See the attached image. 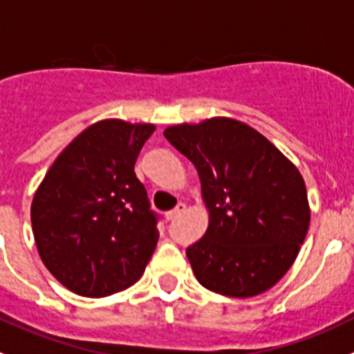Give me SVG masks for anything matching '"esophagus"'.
<instances>
[{
	"instance_id": "obj_1",
	"label": "esophagus",
	"mask_w": 354,
	"mask_h": 354,
	"mask_svg": "<svg viewBox=\"0 0 354 354\" xmlns=\"http://www.w3.org/2000/svg\"><path fill=\"white\" fill-rule=\"evenodd\" d=\"M185 208H187V206L183 205V203H178V206L174 209H171V212H167L165 213V218H167V221H173V218H176V216H180L181 213L185 212Z\"/></svg>"
}]
</instances>
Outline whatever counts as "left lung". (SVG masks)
<instances>
[{"mask_svg": "<svg viewBox=\"0 0 354 354\" xmlns=\"http://www.w3.org/2000/svg\"><path fill=\"white\" fill-rule=\"evenodd\" d=\"M164 138L196 165L209 209L205 236L187 247L197 280L234 298L275 286L310 222L298 169L259 132L229 118L169 127Z\"/></svg>", "mask_w": 354, "mask_h": 354, "instance_id": "left-lung-1", "label": "left lung"}]
</instances>
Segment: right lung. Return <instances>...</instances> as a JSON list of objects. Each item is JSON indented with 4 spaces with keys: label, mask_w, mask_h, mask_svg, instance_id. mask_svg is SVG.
<instances>
[{
    "label": "right lung",
    "mask_w": 354,
    "mask_h": 354,
    "mask_svg": "<svg viewBox=\"0 0 354 354\" xmlns=\"http://www.w3.org/2000/svg\"><path fill=\"white\" fill-rule=\"evenodd\" d=\"M153 125L98 122L62 151L31 205L38 254L70 291L114 295L145 272L158 241L151 209L133 164Z\"/></svg>",
    "instance_id": "1"
}]
</instances>
